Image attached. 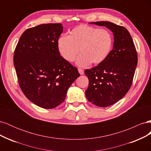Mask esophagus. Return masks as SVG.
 Instances as JSON below:
<instances>
[{
	"instance_id": "esophagus-1",
	"label": "esophagus",
	"mask_w": 151,
	"mask_h": 151,
	"mask_svg": "<svg viewBox=\"0 0 151 151\" xmlns=\"http://www.w3.org/2000/svg\"><path fill=\"white\" fill-rule=\"evenodd\" d=\"M78 71H79V74H80L81 75H83V74H84V70H83V69H82V68H78Z\"/></svg>"
}]
</instances>
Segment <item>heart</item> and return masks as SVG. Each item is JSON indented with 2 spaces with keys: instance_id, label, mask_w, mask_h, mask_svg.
<instances>
[{
  "instance_id": "1",
  "label": "heart",
  "mask_w": 151,
  "mask_h": 151,
  "mask_svg": "<svg viewBox=\"0 0 151 151\" xmlns=\"http://www.w3.org/2000/svg\"><path fill=\"white\" fill-rule=\"evenodd\" d=\"M113 45V36L108 30L86 24L76 27L67 36L59 38L57 43L60 55L68 62L75 60L80 50L77 64L81 67L91 62L99 64L104 62L111 53Z\"/></svg>"
}]
</instances>
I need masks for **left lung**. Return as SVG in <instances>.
Returning <instances> with one entry per match:
<instances>
[{"mask_svg": "<svg viewBox=\"0 0 151 151\" xmlns=\"http://www.w3.org/2000/svg\"><path fill=\"white\" fill-rule=\"evenodd\" d=\"M106 26L113 33V48L104 62L84 72L89 79L86 91L88 101L107 107L125 96L133 81L137 53L131 35L125 28L108 21L90 22Z\"/></svg>", "mask_w": 151, "mask_h": 151, "instance_id": "1", "label": "left lung"}]
</instances>
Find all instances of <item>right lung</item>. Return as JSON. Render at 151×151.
Returning <instances> with one entry per match:
<instances>
[{
  "label": "right lung",
  "instance_id": "add662e5",
  "mask_svg": "<svg viewBox=\"0 0 151 151\" xmlns=\"http://www.w3.org/2000/svg\"><path fill=\"white\" fill-rule=\"evenodd\" d=\"M60 23L43 24L26 29L15 48L14 65L19 85L29 100L45 109L55 108L80 76L77 68L60 55L57 43Z\"/></svg>",
  "mask_w": 151,
  "mask_h": 151
}]
</instances>
